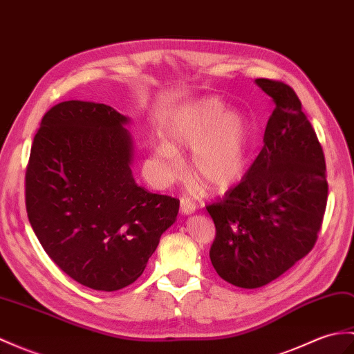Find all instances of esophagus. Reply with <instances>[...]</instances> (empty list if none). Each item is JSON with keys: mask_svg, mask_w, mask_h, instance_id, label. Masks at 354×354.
Masks as SVG:
<instances>
[{"mask_svg": "<svg viewBox=\"0 0 354 354\" xmlns=\"http://www.w3.org/2000/svg\"><path fill=\"white\" fill-rule=\"evenodd\" d=\"M180 214H184V216H187V214H193V212L196 211V203L192 201V199H188V197H180Z\"/></svg>", "mask_w": 354, "mask_h": 354, "instance_id": "esophagus-1", "label": "esophagus"}]
</instances>
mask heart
<instances>
[{
  "instance_id": "1",
  "label": "heart",
  "mask_w": 354,
  "mask_h": 354,
  "mask_svg": "<svg viewBox=\"0 0 354 354\" xmlns=\"http://www.w3.org/2000/svg\"><path fill=\"white\" fill-rule=\"evenodd\" d=\"M164 142L155 145L152 169L162 183L183 174L179 149H193V178L212 193L231 190L252 166L253 136L248 118L225 110L217 97L205 96L175 106L161 125Z\"/></svg>"
}]
</instances>
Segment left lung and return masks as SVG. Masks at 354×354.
I'll return each mask as SVG.
<instances>
[{"mask_svg":"<svg viewBox=\"0 0 354 354\" xmlns=\"http://www.w3.org/2000/svg\"><path fill=\"white\" fill-rule=\"evenodd\" d=\"M254 83L274 102L264 146L240 184L207 207L216 225L212 267L248 290L274 281L312 250L328 190L323 147L299 96L282 81Z\"/></svg>","mask_w":354,"mask_h":354,"instance_id":"1","label":"left lung"}]
</instances>
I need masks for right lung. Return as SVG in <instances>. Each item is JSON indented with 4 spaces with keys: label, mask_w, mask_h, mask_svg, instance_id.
I'll list each match as a JSON object with an SVG mask.
<instances>
[{
    "label": "right lung",
    "mask_w": 354,
    "mask_h": 354,
    "mask_svg": "<svg viewBox=\"0 0 354 354\" xmlns=\"http://www.w3.org/2000/svg\"><path fill=\"white\" fill-rule=\"evenodd\" d=\"M128 122L105 104H57L40 122L26 171L39 243L66 274L96 291L136 282L179 211L175 197L136 184Z\"/></svg>",
    "instance_id": "right-lung-1"
}]
</instances>
